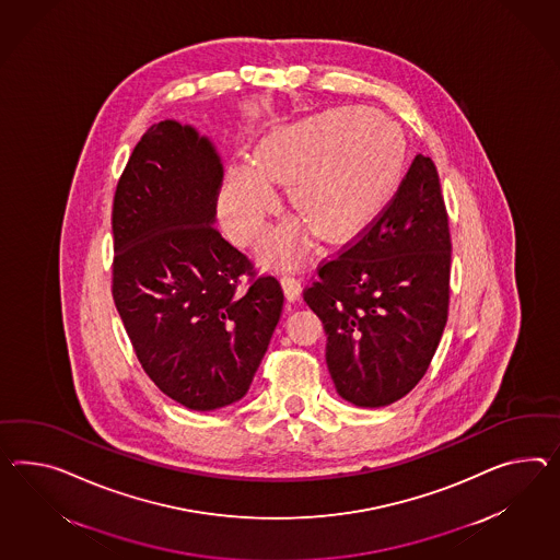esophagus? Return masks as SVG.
Masks as SVG:
<instances>
[{
  "instance_id": "1",
  "label": "esophagus",
  "mask_w": 560,
  "mask_h": 560,
  "mask_svg": "<svg viewBox=\"0 0 560 560\" xmlns=\"http://www.w3.org/2000/svg\"><path fill=\"white\" fill-rule=\"evenodd\" d=\"M280 284H282V290H284V296H287V301H299V296H301V280L299 278H294V276H282V280H280Z\"/></svg>"
}]
</instances>
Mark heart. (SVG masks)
Masks as SVG:
<instances>
[{"instance_id": "b5f03b06", "label": "heart", "mask_w": 560, "mask_h": 560, "mask_svg": "<svg viewBox=\"0 0 560 560\" xmlns=\"http://www.w3.org/2000/svg\"><path fill=\"white\" fill-rule=\"evenodd\" d=\"M400 131L365 107H337L270 133L256 164H235L219 197L223 230L235 244L252 245L280 211L270 179L290 187L304 219L273 231L259 256L294 264L313 244L315 230L329 242H347L386 209L400 178Z\"/></svg>"}]
</instances>
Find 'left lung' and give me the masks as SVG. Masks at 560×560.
<instances>
[{
  "label": "left lung",
  "instance_id": "obj_1",
  "mask_svg": "<svg viewBox=\"0 0 560 560\" xmlns=\"http://www.w3.org/2000/svg\"><path fill=\"white\" fill-rule=\"evenodd\" d=\"M316 272L302 296L323 320L339 396L363 408L404 398L448 316L451 233L434 162L418 154L380 217Z\"/></svg>",
  "mask_w": 560,
  "mask_h": 560
}]
</instances>
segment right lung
Segmentation results:
<instances>
[{"instance_id": "add662e5", "label": "right lung", "mask_w": 560, "mask_h": 560, "mask_svg": "<svg viewBox=\"0 0 560 560\" xmlns=\"http://www.w3.org/2000/svg\"><path fill=\"white\" fill-rule=\"evenodd\" d=\"M221 183L213 144L166 119L133 148L112 211V294L131 347L168 398L201 412L244 398L284 306L280 282L215 230Z\"/></svg>"}]
</instances>
